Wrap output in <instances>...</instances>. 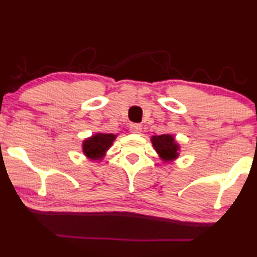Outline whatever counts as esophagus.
Masks as SVG:
<instances>
[{"label":"esophagus","mask_w":257,"mask_h":257,"mask_svg":"<svg viewBox=\"0 0 257 257\" xmlns=\"http://www.w3.org/2000/svg\"><path fill=\"white\" fill-rule=\"evenodd\" d=\"M130 132L134 134H141L142 132V125L139 123H133L130 124Z\"/></svg>","instance_id":"1"}]
</instances>
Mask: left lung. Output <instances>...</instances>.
<instances>
[{
	"mask_svg": "<svg viewBox=\"0 0 257 257\" xmlns=\"http://www.w3.org/2000/svg\"><path fill=\"white\" fill-rule=\"evenodd\" d=\"M152 143L155 151L165 161H171L178 156V145L171 135H161L152 137Z\"/></svg>",
	"mask_w": 257,
	"mask_h": 257,
	"instance_id": "1",
	"label": "left lung"
}]
</instances>
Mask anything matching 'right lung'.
<instances>
[{
  "label": "right lung",
  "instance_id": "obj_1",
  "mask_svg": "<svg viewBox=\"0 0 257 257\" xmlns=\"http://www.w3.org/2000/svg\"><path fill=\"white\" fill-rule=\"evenodd\" d=\"M115 136L112 134H97L84 142V153L92 160H98L112 145Z\"/></svg>",
  "mask_w": 257,
  "mask_h": 257
}]
</instances>
